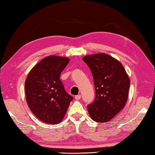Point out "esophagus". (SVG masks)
Listing matches in <instances>:
<instances>
[{
    "label": "esophagus",
    "mask_w": 155,
    "mask_h": 155,
    "mask_svg": "<svg viewBox=\"0 0 155 155\" xmlns=\"http://www.w3.org/2000/svg\"><path fill=\"white\" fill-rule=\"evenodd\" d=\"M81 98V96L80 94H78V95H76L75 96V99L76 100H80Z\"/></svg>",
    "instance_id": "esophagus-1"
}]
</instances>
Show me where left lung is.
Here are the masks:
<instances>
[{"label": "left lung", "mask_w": 155, "mask_h": 155, "mask_svg": "<svg viewBox=\"0 0 155 155\" xmlns=\"http://www.w3.org/2000/svg\"><path fill=\"white\" fill-rule=\"evenodd\" d=\"M83 60L93 74L96 91L94 102L87 106L88 112L94 121L107 123L126 104L129 77L123 65L106 53L87 55Z\"/></svg>", "instance_id": "obj_1"}]
</instances>
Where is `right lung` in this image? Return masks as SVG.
<instances>
[{"label":"right lung","instance_id":"add662e5","mask_svg":"<svg viewBox=\"0 0 155 155\" xmlns=\"http://www.w3.org/2000/svg\"><path fill=\"white\" fill-rule=\"evenodd\" d=\"M69 61L67 57L48 56L38 62L26 78L25 88L28 106L45 123H61L73 100L60 80L61 72Z\"/></svg>","mask_w":155,"mask_h":155}]
</instances>
